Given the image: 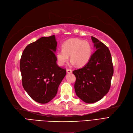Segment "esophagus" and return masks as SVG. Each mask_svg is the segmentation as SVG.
Here are the masks:
<instances>
[{
	"label": "esophagus",
	"instance_id": "obj_1",
	"mask_svg": "<svg viewBox=\"0 0 133 133\" xmlns=\"http://www.w3.org/2000/svg\"><path fill=\"white\" fill-rule=\"evenodd\" d=\"M66 72H67V73H71L72 72V71L70 69H67Z\"/></svg>",
	"mask_w": 133,
	"mask_h": 133
}]
</instances>
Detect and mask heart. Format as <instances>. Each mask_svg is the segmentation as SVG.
Segmentation results:
<instances>
[{
    "label": "heart",
    "mask_w": 133,
    "mask_h": 133,
    "mask_svg": "<svg viewBox=\"0 0 133 133\" xmlns=\"http://www.w3.org/2000/svg\"><path fill=\"white\" fill-rule=\"evenodd\" d=\"M92 54V47L89 42L79 39H71L62 44V49L57 52L56 57L60 66L65 64L70 55L72 65L82 67L89 61Z\"/></svg>",
    "instance_id": "1"
}]
</instances>
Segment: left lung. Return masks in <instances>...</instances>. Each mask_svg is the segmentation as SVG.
Here are the masks:
<instances>
[{
  "mask_svg": "<svg viewBox=\"0 0 133 133\" xmlns=\"http://www.w3.org/2000/svg\"><path fill=\"white\" fill-rule=\"evenodd\" d=\"M91 38L96 51L85 66L73 72L76 94L88 103L99 101L108 93L114 73L108 48L96 38Z\"/></svg>",
  "mask_w": 133,
  "mask_h": 133,
  "instance_id": "obj_1",
  "label": "left lung"
}]
</instances>
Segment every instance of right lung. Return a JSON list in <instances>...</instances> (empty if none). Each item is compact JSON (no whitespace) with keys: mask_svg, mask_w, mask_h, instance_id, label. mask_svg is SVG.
<instances>
[{"mask_svg":"<svg viewBox=\"0 0 133 133\" xmlns=\"http://www.w3.org/2000/svg\"><path fill=\"white\" fill-rule=\"evenodd\" d=\"M55 36L42 37L28 45L20 62L22 84L35 101L46 103L55 96L66 69L57 64Z\"/></svg>","mask_w":133,"mask_h":133,"instance_id":"1","label":"right lung"}]
</instances>
